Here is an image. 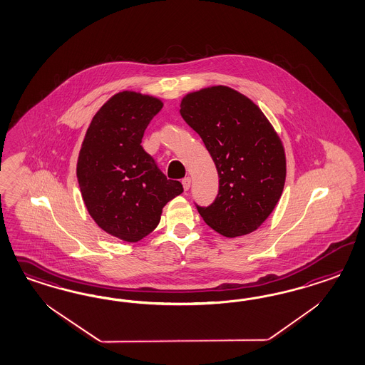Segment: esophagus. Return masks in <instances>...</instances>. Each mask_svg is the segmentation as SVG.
<instances>
[{"mask_svg":"<svg viewBox=\"0 0 365 365\" xmlns=\"http://www.w3.org/2000/svg\"><path fill=\"white\" fill-rule=\"evenodd\" d=\"M182 185H183V188H185V191H187L188 188H190V186H191V178H185V179L182 180Z\"/></svg>","mask_w":365,"mask_h":365,"instance_id":"obj_1","label":"esophagus"}]
</instances>
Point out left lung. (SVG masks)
I'll list each match as a JSON object with an SVG mask.
<instances>
[{
	"label": "left lung",
	"mask_w": 365,
	"mask_h": 365,
	"mask_svg": "<svg viewBox=\"0 0 365 365\" xmlns=\"http://www.w3.org/2000/svg\"><path fill=\"white\" fill-rule=\"evenodd\" d=\"M180 115L202 138L220 177L217 199L198 207L200 217L227 238L255 232L274 210L287 179L274 127L253 100L226 86L190 92Z\"/></svg>",
	"instance_id": "8db88e82"
}]
</instances>
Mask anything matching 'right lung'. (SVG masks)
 <instances>
[{"mask_svg":"<svg viewBox=\"0 0 365 365\" xmlns=\"http://www.w3.org/2000/svg\"><path fill=\"white\" fill-rule=\"evenodd\" d=\"M162 107L151 95L115 93L92 118L78 153L76 175L89 215L125 242L147 237L167 202L183 192L180 182L168 180L140 145Z\"/></svg>","mask_w":365,"mask_h":365,"instance_id":"right-lung-1","label":"right lung"}]
</instances>
